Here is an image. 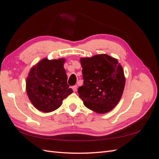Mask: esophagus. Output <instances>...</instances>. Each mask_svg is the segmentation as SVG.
<instances>
[{
    "label": "esophagus",
    "instance_id": "1",
    "mask_svg": "<svg viewBox=\"0 0 159 159\" xmlns=\"http://www.w3.org/2000/svg\"><path fill=\"white\" fill-rule=\"evenodd\" d=\"M71 88H72V89H73L74 91H76L77 88H78V86H77V85H74V86H72Z\"/></svg>",
    "mask_w": 159,
    "mask_h": 159
}]
</instances>
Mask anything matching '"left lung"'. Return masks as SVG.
Segmentation results:
<instances>
[{
	"label": "left lung",
	"instance_id": "8db88e82",
	"mask_svg": "<svg viewBox=\"0 0 159 159\" xmlns=\"http://www.w3.org/2000/svg\"><path fill=\"white\" fill-rule=\"evenodd\" d=\"M84 84L78 89L86 107L98 113L112 110L121 99L125 84L122 66L107 54L81 58Z\"/></svg>",
	"mask_w": 159,
	"mask_h": 159
}]
</instances>
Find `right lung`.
<instances>
[{"label": "right lung", "instance_id": "1", "mask_svg": "<svg viewBox=\"0 0 159 159\" xmlns=\"http://www.w3.org/2000/svg\"><path fill=\"white\" fill-rule=\"evenodd\" d=\"M64 58L42 60L31 68L26 79L28 98L38 110L52 112L59 108L62 101L73 90L67 83Z\"/></svg>", "mask_w": 159, "mask_h": 159}]
</instances>
